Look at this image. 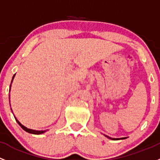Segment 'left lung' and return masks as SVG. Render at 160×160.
Listing matches in <instances>:
<instances>
[{
  "label": "left lung",
  "instance_id": "1",
  "mask_svg": "<svg viewBox=\"0 0 160 160\" xmlns=\"http://www.w3.org/2000/svg\"><path fill=\"white\" fill-rule=\"evenodd\" d=\"M104 136H105V137H107V138H109V139H112V140H115V139H117V140H118V139H127V137H122V138H112V137H108V136H107V135H104Z\"/></svg>",
  "mask_w": 160,
  "mask_h": 160
}]
</instances>
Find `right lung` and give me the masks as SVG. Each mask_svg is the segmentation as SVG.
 Wrapping results in <instances>:
<instances>
[{
    "instance_id": "add662e5",
    "label": "right lung",
    "mask_w": 160,
    "mask_h": 160,
    "mask_svg": "<svg viewBox=\"0 0 160 160\" xmlns=\"http://www.w3.org/2000/svg\"><path fill=\"white\" fill-rule=\"evenodd\" d=\"M14 77H15V74L13 75V77H12V80H11V85H10V90H9V91H11V83H12V82H13V78H14ZM9 101H10V95H9ZM10 102H11V101H10ZM11 110H12V109H11ZM13 116H14V115H13ZM15 120H16L17 122H18V123L19 124L20 126H21V127L23 129V130L26 131V132H29V133H31V134H36V135H40V134L43 133V132H46L47 130H48V129H47V130H35V129H29V128H27L26 127H24V126L22 125V124H21V122H19V121H18V120H17L16 117H15Z\"/></svg>"
}]
</instances>
